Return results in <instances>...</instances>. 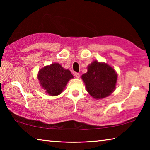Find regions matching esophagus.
I'll list each match as a JSON object with an SVG mask.
<instances>
[{"label": "esophagus", "mask_w": 150, "mask_h": 150, "mask_svg": "<svg viewBox=\"0 0 150 150\" xmlns=\"http://www.w3.org/2000/svg\"><path fill=\"white\" fill-rule=\"evenodd\" d=\"M74 76H76V78H77V79H79L80 77V74L79 73H75L74 74Z\"/></svg>", "instance_id": "esophagus-1"}]
</instances>
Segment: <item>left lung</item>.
I'll use <instances>...</instances> for the list:
<instances>
[{
  "instance_id": "1",
  "label": "left lung",
  "mask_w": 150,
  "mask_h": 150,
  "mask_svg": "<svg viewBox=\"0 0 150 150\" xmlns=\"http://www.w3.org/2000/svg\"><path fill=\"white\" fill-rule=\"evenodd\" d=\"M88 93L96 100L110 95L115 89L117 74L111 66L94 61L87 66V72L82 75Z\"/></svg>"
}]
</instances>
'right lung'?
I'll list each match as a JSON object with an SVG mask.
<instances>
[{"mask_svg": "<svg viewBox=\"0 0 150 150\" xmlns=\"http://www.w3.org/2000/svg\"><path fill=\"white\" fill-rule=\"evenodd\" d=\"M40 83L46 92L52 96L62 93L67 83L74 76L69 69L57 63L47 65L40 69L38 75Z\"/></svg>", "mask_w": 150, "mask_h": 150, "instance_id": "obj_1", "label": "right lung"}]
</instances>
